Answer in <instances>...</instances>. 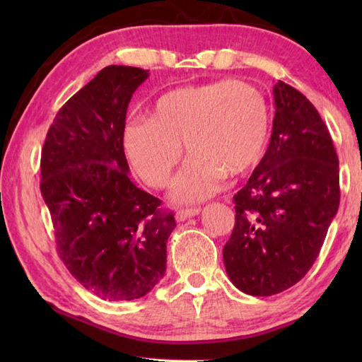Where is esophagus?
I'll return each mask as SVG.
<instances>
[{
  "label": "esophagus",
  "instance_id": "obj_1",
  "mask_svg": "<svg viewBox=\"0 0 362 362\" xmlns=\"http://www.w3.org/2000/svg\"><path fill=\"white\" fill-rule=\"evenodd\" d=\"M199 213H201V209H197V206H194V209H180L175 211V218L177 221H185L188 218L196 216Z\"/></svg>",
  "mask_w": 362,
  "mask_h": 362
}]
</instances>
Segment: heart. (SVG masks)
<instances>
[{
  "label": "heart",
  "mask_w": 362,
  "mask_h": 362,
  "mask_svg": "<svg viewBox=\"0 0 362 362\" xmlns=\"http://www.w3.org/2000/svg\"><path fill=\"white\" fill-rule=\"evenodd\" d=\"M271 136L264 95L241 81L177 87L160 95L151 117L130 119L124 148L135 173L153 188H165L182 160L173 196L199 202L216 194L226 174L240 177L263 158Z\"/></svg>",
  "instance_id": "obj_1"
}]
</instances>
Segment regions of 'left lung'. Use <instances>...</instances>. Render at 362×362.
<instances>
[{
  "instance_id": "8db88e82",
  "label": "left lung",
  "mask_w": 362,
  "mask_h": 362,
  "mask_svg": "<svg viewBox=\"0 0 362 362\" xmlns=\"http://www.w3.org/2000/svg\"><path fill=\"white\" fill-rule=\"evenodd\" d=\"M269 148L233 196L235 227L222 249L226 271L249 296L294 286L316 261L339 209V158L305 95L275 83Z\"/></svg>"
}]
</instances>
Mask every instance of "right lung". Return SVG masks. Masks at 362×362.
I'll use <instances>...</instances> for the list:
<instances>
[{
	"label": "right lung",
	"mask_w": 362,
	"mask_h": 362,
	"mask_svg": "<svg viewBox=\"0 0 362 362\" xmlns=\"http://www.w3.org/2000/svg\"><path fill=\"white\" fill-rule=\"evenodd\" d=\"M148 76L135 66H105L57 112L42 149L40 191L59 257L103 300L148 294L163 279L175 227L173 211L129 177L127 105Z\"/></svg>",
	"instance_id": "obj_1"
}]
</instances>
